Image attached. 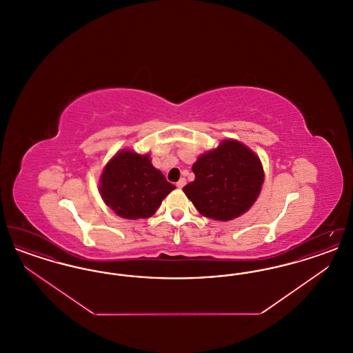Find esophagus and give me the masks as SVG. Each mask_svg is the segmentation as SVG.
I'll return each instance as SVG.
<instances>
[{"label":"esophagus","mask_w":353,"mask_h":353,"mask_svg":"<svg viewBox=\"0 0 353 353\" xmlns=\"http://www.w3.org/2000/svg\"><path fill=\"white\" fill-rule=\"evenodd\" d=\"M185 184H186V180H185V179H180V180L176 183V186L181 189V188H184Z\"/></svg>","instance_id":"obj_1"}]
</instances>
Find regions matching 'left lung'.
<instances>
[{
	"instance_id": "8db88e82",
	"label": "left lung",
	"mask_w": 353,
	"mask_h": 353,
	"mask_svg": "<svg viewBox=\"0 0 353 353\" xmlns=\"http://www.w3.org/2000/svg\"><path fill=\"white\" fill-rule=\"evenodd\" d=\"M194 181L183 190L202 216L217 221L235 219L250 209L263 184V168L248 147L225 140L193 164Z\"/></svg>"
}]
</instances>
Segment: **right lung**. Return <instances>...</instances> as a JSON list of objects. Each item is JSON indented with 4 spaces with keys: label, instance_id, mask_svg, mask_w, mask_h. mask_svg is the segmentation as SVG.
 Returning a JSON list of instances; mask_svg holds the SVG:
<instances>
[{
    "label": "right lung",
    "instance_id": "1",
    "mask_svg": "<svg viewBox=\"0 0 353 353\" xmlns=\"http://www.w3.org/2000/svg\"><path fill=\"white\" fill-rule=\"evenodd\" d=\"M176 186L153 168L150 156L119 152L101 177V199L123 219H148Z\"/></svg>",
    "mask_w": 353,
    "mask_h": 353
}]
</instances>
